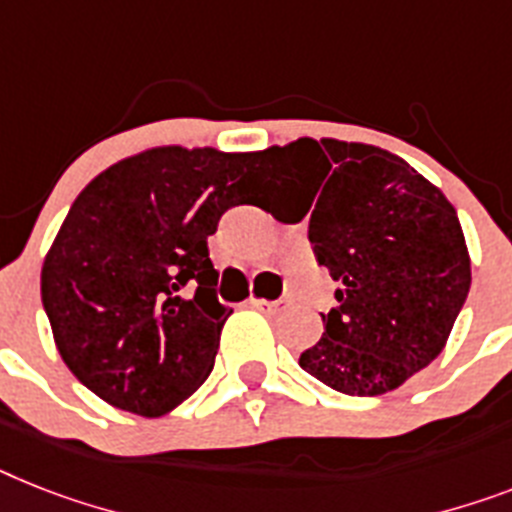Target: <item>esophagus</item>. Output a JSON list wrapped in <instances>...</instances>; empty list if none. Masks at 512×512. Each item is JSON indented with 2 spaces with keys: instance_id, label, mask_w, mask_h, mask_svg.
<instances>
[{
  "instance_id": "esophagus-1",
  "label": "esophagus",
  "mask_w": 512,
  "mask_h": 512,
  "mask_svg": "<svg viewBox=\"0 0 512 512\" xmlns=\"http://www.w3.org/2000/svg\"><path fill=\"white\" fill-rule=\"evenodd\" d=\"M253 308H259L264 314H274V311H282V308L290 306V298H280V301H264V298H251Z\"/></svg>"
}]
</instances>
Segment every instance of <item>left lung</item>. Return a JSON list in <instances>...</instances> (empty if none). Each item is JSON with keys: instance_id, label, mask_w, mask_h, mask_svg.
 <instances>
[{"instance_id": "left-lung-1", "label": "left lung", "mask_w": 512, "mask_h": 512, "mask_svg": "<svg viewBox=\"0 0 512 512\" xmlns=\"http://www.w3.org/2000/svg\"><path fill=\"white\" fill-rule=\"evenodd\" d=\"M266 156L282 180L319 177L298 219L311 209L316 261L340 282L301 369L342 395L395 390L442 353L471 287L453 204L405 159L366 143L298 138Z\"/></svg>"}]
</instances>
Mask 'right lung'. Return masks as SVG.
Returning a JSON list of instances; mask_svg holds the SVG:
<instances>
[{
  "instance_id": "right-lung-1",
  "label": "right lung",
  "mask_w": 512,
  "mask_h": 512,
  "mask_svg": "<svg viewBox=\"0 0 512 512\" xmlns=\"http://www.w3.org/2000/svg\"><path fill=\"white\" fill-rule=\"evenodd\" d=\"M280 183L266 151L159 146L80 190L41 269L54 342L78 382L146 418L190 398L232 314L206 238L230 206Z\"/></svg>"
}]
</instances>
